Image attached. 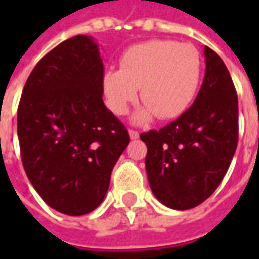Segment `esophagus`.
Wrapping results in <instances>:
<instances>
[{
  "instance_id": "esophagus-1",
  "label": "esophagus",
  "mask_w": 259,
  "mask_h": 259,
  "mask_svg": "<svg viewBox=\"0 0 259 259\" xmlns=\"http://www.w3.org/2000/svg\"><path fill=\"white\" fill-rule=\"evenodd\" d=\"M129 136L132 140H137L140 135H139V132H137V130H129Z\"/></svg>"
}]
</instances>
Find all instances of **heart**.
Returning <instances> with one entry per match:
<instances>
[{"label": "heart", "mask_w": 259, "mask_h": 259, "mask_svg": "<svg viewBox=\"0 0 259 259\" xmlns=\"http://www.w3.org/2000/svg\"><path fill=\"white\" fill-rule=\"evenodd\" d=\"M202 59L189 42L150 40L126 50L120 69L104 74V91L108 105L116 115H123L137 100L140 89L144 105L133 115L136 123L174 119L185 112L200 85Z\"/></svg>", "instance_id": "b5f03b06"}]
</instances>
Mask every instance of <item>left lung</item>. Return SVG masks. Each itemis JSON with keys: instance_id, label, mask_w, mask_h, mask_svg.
Here are the masks:
<instances>
[{"instance_id": "8db88e82", "label": "left lung", "mask_w": 259, "mask_h": 259, "mask_svg": "<svg viewBox=\"0 0 259 259\" xmlns=\"http://www.w3.org/2000/svg\"><path fill=\"white\" fill-rule=\"evenodd\" d=\"M205 76L183 115L159 130L141 133L152 193L163 205L190 209L217 190L233 159L239 139V102L226 65L204 47Z\"/></svg>"}]
</instances>
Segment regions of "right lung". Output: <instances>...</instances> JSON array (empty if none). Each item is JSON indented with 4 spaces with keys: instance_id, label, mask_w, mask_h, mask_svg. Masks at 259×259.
Returning <instances> with one entry per match:
<instances>
[{
    "instance_id": "add662e5",
    "label": "right lung",
    "mask_w": 259,
    "mask_h": 259,
    "mask_svg": "<svg viewBox=\"0 0 259 259\" xmlns=\"http://www.w3.org/2000/svg\"><path fill=\"white\" fill-rule=\"evenodd\" d=\"M104 65L94 38L62 41L36 65L18 108L23 168L55 211L79 217L101 204L129 135L102 101Z\"/></svg>"
}]
</instances>
